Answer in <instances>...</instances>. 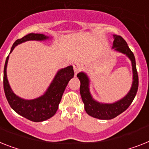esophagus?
<instances>
[{
	"label": "esophagus",
	"mask_w": 149,
	"mask_h": 149,
	"mask_svg": "<svg viewBox=\"0 0 149 149\" xmlns=\"http://www.w3.org/2000/svg\"><path fill=\"white\" fill-rule=\"evenodd\" d=\"M73 68L74 71V73L77 74L81 70V65L78 62H74L73 64Z\"/></svg>",
	"instance_id": "1"
}]
</instances>
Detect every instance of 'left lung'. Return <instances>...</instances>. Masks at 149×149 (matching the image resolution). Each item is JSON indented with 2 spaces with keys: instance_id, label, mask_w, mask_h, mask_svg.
Here are the masks:
<instances>
[{
  "instance_id": "obj_1",
  "label": "left lung",
  "mask_w": 149,
  "mask_h": 149,
  "mask_svg": "<svg viewBox=\"0 0 149 149\" xmlns=\"http://www.w3.org/2000/svg\"><path fill=\"white\" fill-rule=\"evenodd\" d=\"M114 41L113 44V49L116 51L125 54L130 58L132 61V72H133V81L132 88L126 97H124L119 101L113 104H100L95 101L89 91V79L86 74L80 72L77 74V77L81 81L80 93L82 100L84 104V109L87 113L91 116H93L100 120H111L119 116L124 112L132 104L136 97L139 88V76L136 70V58L134 54L123 38L120 36L114 35Z\"/></svg>"
}]
</instances>
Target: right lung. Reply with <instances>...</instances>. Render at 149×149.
<instances>
[{"label": "right lung", "mask_w": 149, "mask_h": 149, "mask_svg": "<svg viewBox=\"0 0 149 149\" xmlns=\"http://www.w3.org/2000/svg\"><path fill=\"white\" fill-rule=\"evenodd\" d=\"M48 36L39 33H29L23 38L17 39L11 48L10 52L16 45L28 40H44L48 39ZM9 55L4 65L3 69V90L10 106L20 116L26 118L33 122L45 121L53 116L58 108V104L61 101L68 83L74 77V70L72 66L61 69L56 74L53 81L50 84L44 95L36 99L23 100L17 97L11 90L7 78V65Z\"/></svg>", "instance_id": "obj_1"}]
</instances>
